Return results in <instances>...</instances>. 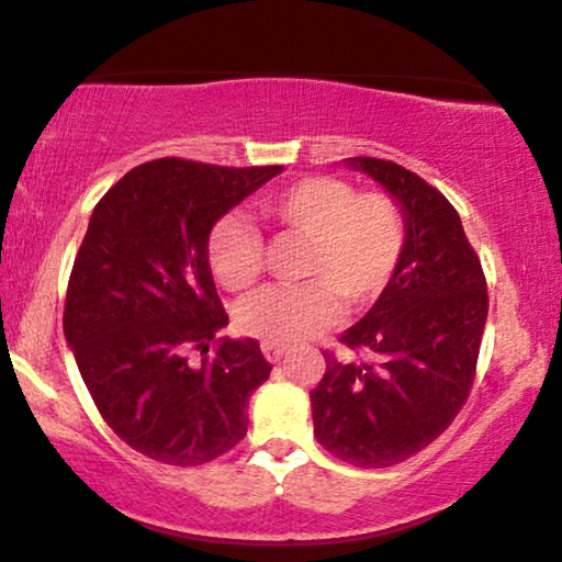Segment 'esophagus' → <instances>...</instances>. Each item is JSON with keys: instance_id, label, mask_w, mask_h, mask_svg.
I'll list each match as a JSON object with an SVG mask.
<instances>
[{"instance_id": "obj_1", "label": "esophagus", "mask_w": 562, "mask_h": 562, "mask_svg": "<svg viewBox=\"0 0 562 562\" xmlns=\"http://www.w3.org/2000/svg\"><path fill=\"white\" fill-rule=\"evenodd\" d=\"M262 353H265V359L270 361V363H278V361L282 359V353H284V346H278V344H262Z\"/></svg>"}]
</instances>
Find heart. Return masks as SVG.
I'll use <instances>...</instances> for the list:
<instances>
[{
    "mask_svg": "<svg viewBox=\"0 0 562 562\" xmlns=\"http://www.w3.org/2000/svg\"><path fill=\"white\" fill-rule=\"evenodd\" d=\"M259 213L280 239L305 241L297 278L303 284L257 292L236 311V328L265 344L305 341L349 313L376 303L407 251L409 224L392 193L363 191L344 178L307 176L265 193ZM213 278L228 292L262 278L265 244L239 216L213 224L205 244Z\"/></svg>",
    "mask_w": 562,
    "mask_h": 562,
    "instance_id": "obj_1",
    "label": "heart"
}]
</instances>
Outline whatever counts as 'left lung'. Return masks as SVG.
<instances>
[{
  "label": "left lung",
  "instance_id": "left-lung-1",
  "mask_svg": "<svg viewBox=\"0 0 562 562\" xmlns=\"http://www.w3.org/2000/svg\"><path fill=\"white\" fill-rule=\"evenodd\" d=\"M351 165L402 203L409 241L384 295L338 338L359 359L323 351L313 425L330 456L386 469L428 448L469 400L488 292L476 249L438 188L392 160Z\"/></svg>",
  "mask_w": 562,
  "mask_h": 562
}]
</instances>
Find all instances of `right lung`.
<instances>
[{
	"mask_svg": "<svg viewBox=\"0 0 562 562\" xmlns=\"http://www.w3.org/2000/svg\"><path fill=\"white\" fill-rule=\"evenodd\" d=\"M160 157L97 203L66 290L63 334L86 390L126 446L168 465H201L247 436L249 394L272 363L255 338H224L228 315L209 267L211 226L278 176Z\"/></svg>",
	"mask_w": 562,
	"mask_h": 562,
	"instance_id": "right-lung-1",
	"label": "right lung"
}]
</instances>
